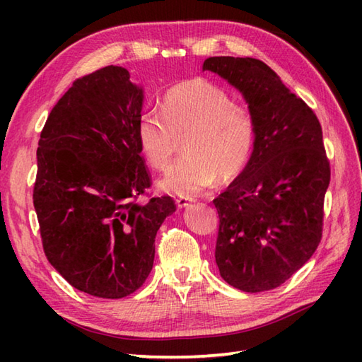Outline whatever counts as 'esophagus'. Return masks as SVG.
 Wrapping results in <instances>:
<instances>
[{
    "label": "esophagus",
    "mask_w": 362,
    "mask_h": 362,
    "mask_svg": "<svg viewBox=\"0 0 362 362\" xmlns=\"http://www.w3.org/2000/svg\"><path fill=\"white\" fill-rule=\"evenodd\" d=\"M191 202H194V199H191V197H182V196L175 199V204H177V206H179V209H187V206H188Z\"/></svg>",
    "instance_id": "obj_1"
}]
</instances>
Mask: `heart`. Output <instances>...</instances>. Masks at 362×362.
I'll return each mask as SVG.
<instances>
[{"label":"heart","instance_id":"obj_1","mask_svg":"<svg viewBox=\"0 0 362 362\" xmlns=\"http://www.w3.org/2000/svg\"><path fill=\"white\" fill-rule=\"evenodd\" d=\"M255 121L226 90L196 78L175 83L161 99V113L146 110L135 136L146 161L163 171L183 136L180 157L160 180L166 193L189 197L218 179L233 180L247 166L255 144Z\"/></svg>","mask_w":362,"mask_h":362}]
</instances>
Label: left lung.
I'll return each mask as SVG.
<instances>
[{"mask_svg":"<svg viewBox=\"0 0 362 362\" xmlns=\"http://www.w3.org/2000/svg\"><path fill=\"white\" fill-rule=\"evenodd\" d=\"M202 71L240 91L257 130L247 166L213 201L219 274L244 292L279 288L313 257L322 238L329 163L320 122L258 59L209 57Z\"/></svg>","mask_w":362,"mask_h":362,"instance_id":"left-lung-1","label":"left lung"}]
</instances>
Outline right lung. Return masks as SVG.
Here are the masks:
<instances>
[{
    "mask_svg": "<svg viewBox=\"0 0 362 362\" xmlns=\"http://www.w3.org/2000/svg\"><path fill=\"white\" fill-rule=\"evenodd\" d=\"M144 90L122 66L74 81L54 105L37 149L34 209L45 255L73 288L122 298L152 271L169 196L136 202L151 177L135 126Z\"/></svg>",
    "mask_w": 362,
    "mask_h": 362,
    "instance_id": "obj_1",
    "label": "right lung"
}]
</instances>
